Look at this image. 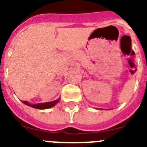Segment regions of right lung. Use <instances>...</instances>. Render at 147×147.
Wrapping results in <instances>:
<instances>
[{
  "instance_id": "obj_1",
  "label": "right lung",
  "mask_w": 147,
  "mask_h": 147,
  "mask_svg": "<svg viewBox=\"0 0 147 147\" xmlns=\"http://www.w3.org/2000/svg\"><path fill=\"white\" fill-rule=\"evenodd\" d=\"M59 99L55 100L54 102H46V103H40V104H37V105H31V104H28V102H26V101H23V103H24L25 105H28L29 107H34V108H37V109H48L50 108L51 107H54V105H57L59 102Z\"/></svg>"
}]
</instances>
